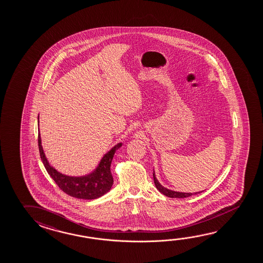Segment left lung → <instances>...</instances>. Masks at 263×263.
<instances>
[{
	"mask_svg": "<svg viewBox=\"0 0 263 263\" xmlns=\"http://www.w3.org/2000/svg\"><path fill=\"white\" fill-rule=\"evenodd\" d=\"M153 179H154L156 188L159 190L161 194H163L164 195L171 197V198H186V197H189V196H192L194 194H200V193L202 192H202H198V193H194L193 194V193H180V192H175V191L167 189V188H165V187H163V186L159 183V181L156 178L154 172H153Z\"/></svg>",
	"mask_w": 263,
	"mask_h": 263,
	"instance_id": "left-lung-1",
	"label": "left lung"
}]
</instances>
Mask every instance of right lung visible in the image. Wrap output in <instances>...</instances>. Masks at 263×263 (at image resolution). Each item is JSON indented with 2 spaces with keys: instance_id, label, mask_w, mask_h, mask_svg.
<instances>
[{
  "instance_id": "right-lung-1",
  "label": "right lung",
  "mask_w": 263,
  "mask_h": 263,
  "mask_svg": "<svg viewBox=\"0 0 263 263\" xmlns=\"http://www.w3.org/2000/svg\"><path fill=\"white\" fill-rule=\"evenodd\" d=\"M39 148L40 158L43 162L45 168L48 174L56 182L64 193L72 197L78 199L92 200L99 198L104 194L108 193L112 188L114 183L112 173H111V163L116 151L122 146V143H118L112 149L101 159L99 165L92 173L85 176H68L59 173L56 168H53L48 161L47 157L44 153L43 147L41 145V138L39 133Z\"/></svg>"
}]
</instances>
